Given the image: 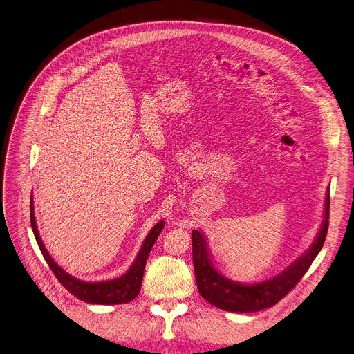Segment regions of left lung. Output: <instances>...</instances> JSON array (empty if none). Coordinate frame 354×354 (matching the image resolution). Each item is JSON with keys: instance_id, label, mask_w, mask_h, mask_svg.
<instances>
[{"instance_id": "left-lung-1", "label": "left lung", "mask_w": 354, "mask_h": 354, "mask_svg": "<svg viewBox=\"0 0 354 354\" xmlns=\"http://www.w3.org/2000/svg\"><path fill=\"white\" fill-rule=\"evenodd\" d=\"M329 207L330 194L328 189L322 227L312 247L277 277L250 285L221 275L210 260L206 239L202 233L194 230L192 232V252H194V268L199 294L212 305L229 312H259L274 306L292 291L309 270L319 251L322 250L329 229Z\"/></svg>"}]
</instances>
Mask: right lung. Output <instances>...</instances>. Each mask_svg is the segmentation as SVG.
<instances>
[{
	"instance_id": "obj_1",
	"label": "right lung",
	"mask_w": 354,
	"mask_h": 354,
	"mask_svg": "<svg viewBox=\"0 0 354 354\" xmlns=\"http://www.w3.org/2000/svg\"><path fill=\"white\" fill-rule=\"evenodd\" d=\"M29 209H30V226H32V230H34L37 243L41 248L44 259L46 260L48 266L50 267L52 272L59 279V282L63 286H65L72 295H75L77 299L84 301L87 304L118 305V304L131 302L140 294L148 255L152 250L153 243L156 241L158 236L160 234V232H162V229L165 226L164 220L158 221L155 226L152 227V230L149 232V234L144 240V244H142V247H141V250L137 255L134 264L122 277L115 278V279H110V281H103V282H84V281H80V279L72 277L71 274H68L65 270L59 267L52 260L50 254L48 252V250L45 248V245L41 240V236H39V232H38V227H37V221H35V216H34V202H32V196H30Z\"/></svg>"
}]
</instances>
